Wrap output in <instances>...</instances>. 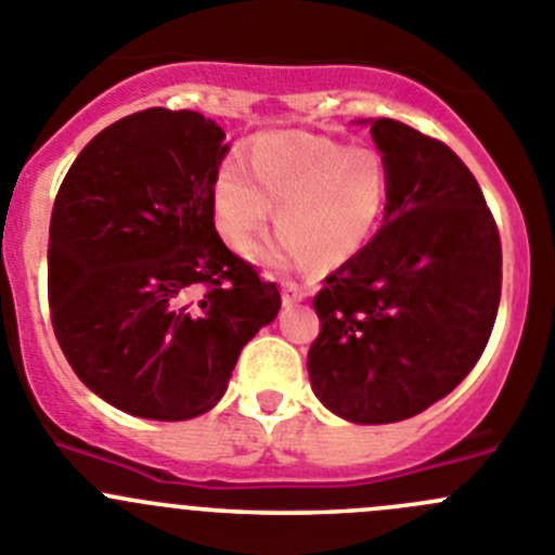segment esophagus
Instances as JSON below:
<instances>
[{"label": "esophagus", "mask_w": 555, "mask_h": 555, "mask_svg": "<svg viewBox=\"0 0 555 555\" xmlns=\"http://www.w3.org/2000/svg\"><path fill=\"white\" fill-rule=\"evenodd\" d=\"M307 298V287L298 282H293V279H284L282 282V301L284 307H289V304H298Z\"/></svg>", "instance_id": "obj_1"}]
</instances>
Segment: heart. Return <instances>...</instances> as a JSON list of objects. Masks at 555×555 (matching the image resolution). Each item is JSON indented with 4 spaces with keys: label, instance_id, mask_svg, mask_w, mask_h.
I'll return each instance as SVG.
<instances>
[{
    "label": "heart",
    "instance_id": "heart-1",
    "mask_svg": "<svg viewBox=\"0 0 555 555\" xmlns=\"http://www.w3.org/2000/svg\"><path fill=\"white\" fill-rule=\"evenodd\" d=\"M380 153L312 137H268L241 160L221 164L214 183L216 224L237 251L260 241L273 205L284 251L309 266H336L370 241L386 207Z\"/></svg>",
    "mask_w": 555,
    "mask_h": 555
}]
</instances>
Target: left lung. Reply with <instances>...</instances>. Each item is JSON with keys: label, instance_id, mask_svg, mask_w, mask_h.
<instances>
[{"label": "left lung", "instance_id": "left-lung-1", "mask_svg": "<svg viewBox=\"0 0 555 555\" xmlns=\"http://www.w3.org/2000/svg\"><path fill=\"white\" fill-rule=\"evenodd\" d=\"M372 139L388 175L386 216L314 295L309 380L356 424L402 422L443 400L481 359L501 301V237L460 155L400 120Z\"/></svg>", "mask_w": 555, "mask_h": 555}]
</instances>
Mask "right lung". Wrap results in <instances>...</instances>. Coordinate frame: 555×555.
Returning <instances> with one entry per match:
<instances>
[{"label": "right lung", "mask_w": 555, "mask_h": 555, "mask_svg": "<svg viewBox=\"0 0 555 555\" xmlns=\"http://www.w3.org/2000/svg\"><path fill=\"white\" fill-rule=\"evenodd\" d=\"M224 153L214 120L153 106L103 128L56 191L51 325L79 380L131 416L210 411L282 307L276 282L216 232Z\"/></svg>", "instance_id": "obj_1"}]
</instances>
